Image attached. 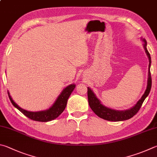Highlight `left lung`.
Returning a JSON list of instances; mask_svg holds the SVG:
<instances>
[{
    "label": "left lung",
    "mask_w": 157,
    "mask_h": 157,
    "mask_svg": "<svg viewBox=\"0 0 157 157\" xmlns=\"http://www.w3.org/2000/svg\"><path fill=\"white\" fill-rule=\"evenodd\" d=\"M144 43V49L146 51V55L149 59V67H148V78H147V88L145 93L141 99L137 101L135 106L129 109L124 110H115L113 108H108L104 104L101 103L99 99L97 98L95 94L94 93L93 91L90 89V88L88 87V104L91 109L101 119H104L105 120L111 121H120L127 120L132 118L134 115H135L137 113L138 111L140 109L142 104L144 101L147 95H149L150 91L152 86V78H151L150 74V65H151V58L150 55L147 49V42L146 39L141 38Z\"/></svg>",
    "instance_id": "left-lung-1"
}]
</instances>
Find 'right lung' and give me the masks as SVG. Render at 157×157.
I'll list each match as a JSON object with an SVG mask.
<instances>
[{
  "mask_svg": "<svg viewBox=\"0 0 157 157\" xmlns=\"http://www.w3.org/2000/svg\"><path fill=\"white\" fill-rule=\"evenodd\" d=\"M75 84H71L69 85V86H67L66 88H64L63 90L62 91V93L58 97V98L56 99V101L54 102L53 104L49 108L44 110L36 111V112L25 110L21 107H20L13 100V99L11 98L9 91H8V95H9L10 101L11 104L13 105V106L16 108L18 110L21 111L23 115L27 117L28 118L37 121L47 122L56 119L63 112L65 108L67 106L68 99H69L71 93L75 89Z\"/></svg>",
  "mask_w": 157,
  "mask_h": 157,
  "instance_id": "add662e5",
  "label": "right lung"
}]
</instances>
